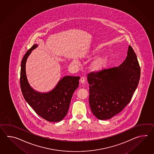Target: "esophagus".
<instances>
[{
    "instance_id": "esophagus-1",
    "label": "esophagus",
    "mask_w": 154,
    "mask_h": 154,
    "mask_svg": "<svg viewBox=\"0 0 154 154\" xmlns=\"http://www.w3.org/2000/svg\"><path fill=\"white\" fill-rule=\"evenodd\" d=\"M80 82L82 83V84H83V83H84L85 82V77H81V78H80Z\"/></svg>"
}]
</instances>
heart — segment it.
<instances>
[{"instance_id":"heart-1","label":"heart","mask_w":154,"mask_h":154,"mask_svg":"<svg viewBox=\"0 0 154 154\" xmlns=\"http://www.w3.org/2000/svg\"><path fill=\"white\" fill-rule=\"evenodd\" d=\"M108 63V58L106 56L97 57L91 64L90 68L93 71L100 72L105 69Z\"/></svg>"}]
</instances>
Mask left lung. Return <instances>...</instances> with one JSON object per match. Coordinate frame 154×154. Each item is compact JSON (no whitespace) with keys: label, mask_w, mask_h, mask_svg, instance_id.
<instances>
[{"label":"left lung","mask_w":154,"mask_h":154,"mask_svg":"<svg viewBox=\"0 0 154 154\" xmlns=\"http://www.w3.org/2000/svg\"><path fill=\"white\" fill-rule=\"evenodd\" d=\"M140 77L137 57L131 46L127 57L119 66L91 72L88 75L89 104L98 119H109L131 101Z\"/></svg>","instance_id":"1"}]
</instances>
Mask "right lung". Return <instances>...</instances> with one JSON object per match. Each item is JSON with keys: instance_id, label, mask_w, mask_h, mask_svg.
Wrapping results in <instances>:
<instances>
[{"instance_id": "1", "label": "right lung", "mask_w": 154, "mask_h": 154, "mask_svg": "<svg viewBox=\"0 0 154 154\" xmlns=\"http://www.w3.org/2000/svg\"><path fill=\"white\" fill-rule=\"evenodd\" d=\"M37 44L29 49L21 62L20 86L23 97L37 115L46 121L57 122L65 117L74 92L79 86V76H66L61 79L54 88L47 93L34 90L29 85L26 75V62Z\"/></svg>"}]
</instances>
